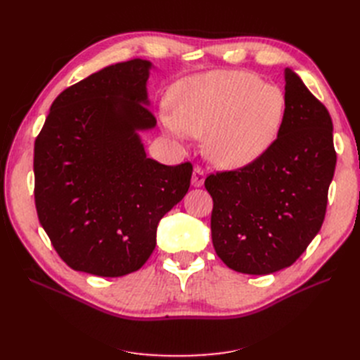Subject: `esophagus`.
<instances>
[{
    "label": "esophagus",
    "instance_id": "obj_1",
    "mask_svg": "<svg viewBox=\"0 0 360 360\" xmlns=\"http://www.w3.org/2000/svg\"><path fill=\"white\" fill-rule=\"evenodd\" d=\"M205 180V172L201 168H195L192 174V186L193 188H201Z\"/></svg>",
    "mask_w": 360,
    "mask_h": 360
}]
</instances>
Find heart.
I'll return each mask as SVG.
<instances>
[{
  "label": "heart",
  "instance_id": "1",
  "mask_svg": "<svg viewBox=\"0 0 360 360\" xmlns=\"http://www.w3.org/2000/svg\"><path fill=\"white\" fill-rule=\"evenodd\" d=\"M172 112L160 123L177 139L205 138V155L221 168H243L263 158L285 117V96L243 70L188 76L169 93Z\"/></svg>",
  "mask_w": 360,
  "mask_h": 360
}]
</instances>
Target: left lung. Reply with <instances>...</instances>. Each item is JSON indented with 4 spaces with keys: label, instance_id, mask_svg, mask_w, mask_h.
<instances>
[{
    "label": "left lung",
    "instance_id": "left-lung-1",
    "mask_svg": "<svg viewBox=\"0 0 360 360\" xmlns=\"http://www.w3.org/2000/svg\"><path fill=\"white\" fill-rule=\"evenodd\" d=\"M335 165L328 110L285 69V117L274 146L242 169L205 179L217 257L246 275L290 267L320 231Z\"/></svg>",
    "mask_w": 360,
    "mask_h": 360
}]
</instances>
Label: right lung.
Wrapping results in <instances>:
<instances>
[{"mask_svg":"<svg viewBox=\"0 0 360 360\" xmlns=\"http://www.w3.org/2000/svg\"><path fill=\"white\" fill-rule=\"evenodd\" d=\"M153 64L117 63L64 90L34 144L39 221L69 267L118 278L144 266L158 224L188 193L189 162L147 158L139 132L156 127Z\"/></svg>","mask_w":360,"mask_h":360,"instance_id":"obj_1","label":"right lung"}]
</instances>
